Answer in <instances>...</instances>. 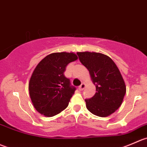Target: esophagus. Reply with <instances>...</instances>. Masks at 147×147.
<instances>
[{"label": "esophagus", "instance_id": "esophagus-1", "mask_svg": "<svg viewBox=\"0 0 147 147\" xmlns=\"http://www.w3.org/2000/svg\"><path fill=\"white\" fill-rule=\"evenodd\" d=\"M85 86H86L85 84H84V83H82V84L79 86V87H78V89H79L80 91H83V90L84 89V88H85Z\"/></svg>", "mask_w": 147, "mask_h": 147}]
</instances>
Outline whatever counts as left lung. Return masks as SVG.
I'll use <instances>...</instances> for the list:
<instances>
[{
	"mask_svg": "<svg viewBox=\"0 0 147 147\" xmlns=\"http://www.w3.org/2000/svg\"><path fill=\"white\" fill-rule=\"evenodd\" d=\"M81 63L89 71L96 92L85 99L93 114L106 117L115 112L122 104L126 85L118 67L107 55L96 52H77Z\"/></svg>",
	"mask_w": 147,
	"mask_h": 147,
	"instance_id": "8db88e82",
	"label": "left lung"
}]
</instances>
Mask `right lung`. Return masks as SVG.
<instances>
[{
	"mask_svg": "<svg viewBox=\"0 0 147 147\" xmlns=\"http://www.w3.org/2000/svg\"><path fill=\"white\" fill-rule=\"evenodd\" d=\"M74 53H53L42 59L33 71L28 84L29 94L38 112L51 117L69 105L76 88L64 75L66 67L77 60Z\"/></svg>",
	"mask_w": 147,
	"mask_h": 147,
	"instance_id": "add662e5",
	"label": "right lung"
}]
</instances>
